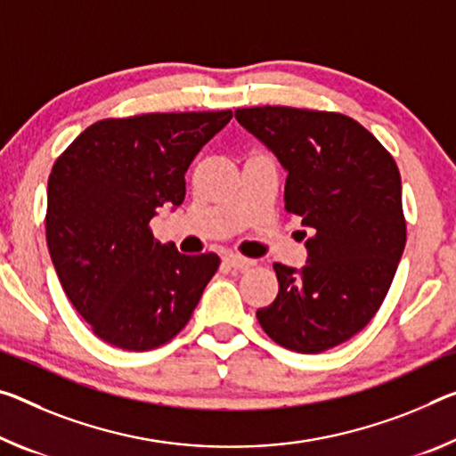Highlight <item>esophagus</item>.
Segmentation results:
<instances>
[{"mask_svg":"<svg viewBox=\"0 0 456 456\" xmlns=\"http://www.w3.org/2000/svg\"><path fill=\"white\" fill-rule=\"evenodd\" d=\"M229 267H235V270H248L249 265H254L256 262L254 259H248V257H241V256H235V254H229L223 259Z\"/></svg>","mask_w":456,"mask_h":456,"instance_id":"34e87169","label":"esophagus"}]
</instances>
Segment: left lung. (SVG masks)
<instances>
[{
  "instance_id": "left-lung-1",
  "label": "left lung",
  "mask_w": 456,
  "mask_h": 456,
  "mask_svg": "<svg viewBox=\"0 0 456 456\" xmlns=\"http://www.w3.org/2000/svg\"><path fill=\"white\" fill-rule=\"evenodd\" d=\"M235 118L284 166L286 211L313 231L302 270L273 264L280 290L259 324L296 353L349 341L379 310L406 245L394 158L341 113L265 105Z\"/></svg>"
}]
</instances>
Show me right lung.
I'll return each mask as SVG.
<instances>
[{"label": "right lung", "mask_w": 456, "mask_h": 456, "mask_svg": "<svg viewBox=\"0 0 456 456\" xmlns=\"http://www.w3.org/2000/svg\"><path fill=\"white\" fill-rule=\"evenodd\" d=\"M233 111L146 113L85 129L48 176L46 241L64 294L101 341L156 349L191 321L219 256H184L150 221Z\"/></svg>", "instance_id": "add662e5"}]
</instances>
